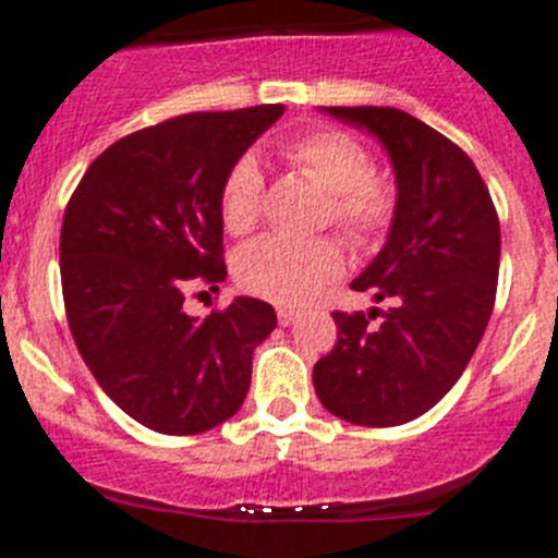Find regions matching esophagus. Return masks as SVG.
Listing matches in <instances>:
<instances>
[{
	"label": "esophagus",
	"instance_id": "esophagus-1",
	"mask_svg": "<svg viewBox=\"0 0 558 558\" xmlns=\"http://www.w3.org/2000/svg\"><path fill=\"white\" fill-rule=\"evenodd\" d=\"M276 317H279V326H290V323L295 320V312L288 310V306H279V310H276Z\"/></svg>",
	"mask_w": 558,
	"mask_h": 558
}]
</instances>
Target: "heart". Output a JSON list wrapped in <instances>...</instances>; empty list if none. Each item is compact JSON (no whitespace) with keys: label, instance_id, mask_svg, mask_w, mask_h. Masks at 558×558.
Returning a JSON list of instances; mask_svg holds the SVG:
<instances>
[{"label":"heart","instance_id":"1","mask_svg":"<svg viewBox=\"0 0 558 558\" xmlns=\"http://www.w3.org/2000/svg\"><path fill=\"white\" fill-rule=\"evenodd\" d=\"M284 161L326 191L320 221L344 232L355 246H373L389 232L400 205L391 174L369 169V153L355 136L337 129H312L279 145ZM265 178L257 158L241 156L225 174L219 216L230 235H246L263 214ZM342 243L333 235H265L235 257V279L243 290L279 304L312 299L342 270Z\"/></svg>","mask_w":558,"mask_h":558}]
</instances>
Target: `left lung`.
<instances>
[{"label": "left lung", "instance_id": "8db88e82", "mask_svg": "<svg viewBox=\"0 0 558 558\" xmlns=\"http://www.w3.org/2000/svg\"><path fill=\"white\" fill-rule=\"evenodd\" d=\"M389 150L400 205L378 257L350 288L391 299L386 312H331L337 344L315 364L326 411L395 427L441 400L485 333L496 301L501 230L474 161L427 123L391 106H326ZM378 314L385 320L375 327Z\"/></svg>", "mask_w": 558, "mask_h": 558}]
</instances>
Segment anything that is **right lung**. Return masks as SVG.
Returning a JSON list of instances; mask_svg holds the SVG:
<instances>
[{
	"mask_svg": "<svg viewBox=\"0 0 558 558\" xmlns=\"http://www.w3.org/2000/svg\"><path fill=\"white\" fill-rule=\"evenodd\" d=\"M282 111H194L134 131L68 199L60 274L73 342L100 389L156 433L227 422L246 400L254 348L276 328L259 299L208 317L185 315L183 301L194 284L225 282L221 183Z\"/></svg>",
	"mask_w": 558,
	"mask_h": 558,
	"instance_id": "1",
	"label": "right lung"
}]
</instances>
